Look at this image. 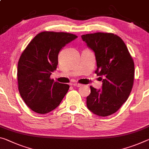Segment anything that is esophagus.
<instances>
[{
  "instance_id": "esophagus-1",
  "label": "esophagus",
  "mask_w": 149,
  "mask_h": 149,
  "mask_svg": "<svg viewBox=\"0 0 149 149\" xmlns=\"http://www.w3.org/2000/svg\"><path fill=\"white\" fill-rule=\"evenodd\" d=\"M72 85L73 86L77 87H81V84H72Z\"/></svg>"
}]
</instances>
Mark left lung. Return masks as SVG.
Masks as SVG:
<instances>
[{"mask_svg": "<svg viewBox=\"0 0 149 149\" xmlns=\"http://www.w3.org/2000/svg\"><path fill=\"white\" fill-rule=\"evenodd\" d=\"M81 38L95 52V74L103 80L101 90L90 86L87 107L99 116H109L119 109L131 93L134 83L133 60L125 42L113 33L87 34Z\"/></svg>", "mask_w": 149, "mask_h": 149, "instance_id": "left-lung-1", "label": "left lung"}]
</instances>
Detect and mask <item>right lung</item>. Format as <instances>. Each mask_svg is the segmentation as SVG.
<instances>
[{
	"label": "right lung",
	"mask_w": 149,
	"mask_h": 149,
	"mask_svg": "<svg viewBox=\"0 0 149 149\" xmlns=\"http://www.w3.org/2000/svg\"><path fill=\"white\" fill-rule=\"evenodd\" d=\"M77 36L68 32L44 31L38 34L21 54L17 78L21 97L33 111L46 114L60 105L69 85L50 78L56 70L58 54Z\"/></svg>",
	"instance_id": "obj_1"
}]
</instances>
